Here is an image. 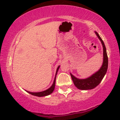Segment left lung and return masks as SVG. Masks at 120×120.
<instances>
[{
    "mask_svg": "<svg viewBox=\"0 0 120 120\" xmlns=\"http://www.w3.org/2000/svg\"><path fill=\"white\" fill-rule=\"evenodd\" d=\"M95 33L97 35L98 38L100 40L103 47V63L102 66L98 71L93 74L90 77L87 78L86 79H78L71 73V75L73 82L74 84L78 89L80 90H89L93 89L97 86L106 73L108 68V57L107 55L106 49L105 44L101 38L100 37L97 32L95 31Z\"/></svg>",
    "mask_w": 120,
    "mask_h": 120,
    "instance_id": "left-lung-1",
    "label": "left lung"
}]
</instances>
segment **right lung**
I'll use <instances>...</instances> for the list:
<instances>
[{"mask_svg": "<svg viewBox=\"0 0 120 120\" xmlns=\"http://www.w3.org/2000/svg\"><path fill=\"white\" fill-rule=\"evenodd\" d=\"M60 67V66H59L58 67V68H57V71H56V73L55 77H54L53 83V84L52 85V86H51L50 88L46 90L43 91H41V92L33 93V92H30V91H28L27 90H26V91H27V93H29V94L32 95L38 96V97H41V96H45L49 95V94H51V93H52L53 91V90H54V88H55V83H56V75H57V71H58Z\"/></svg>", "mask_w": 120, "mask_h": 120, "instance_id": "obj_1", "label": "right lung"}]
</instances>
